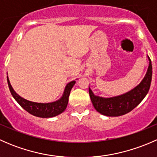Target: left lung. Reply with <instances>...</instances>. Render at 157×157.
<instances>
[{"instance_id":"left-lung-1","label":"left lung","mask_w":157,"mask_h":157,"mask_svg":"<svg viewBox=\"0 0 157 157\" xmlns=\"http://www.w3.org/2000/svg\"><path fill=\"white\" fill-rule=\"evenodd\" d=\"M148 57L149 66L142 81L127 93L113 97L96 96L89 86V93L95 109L105 116L116 117L125 115L133 110L144 99L150 90L152 80V64Z\"/></svg>"}]
</instances>
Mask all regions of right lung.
<instances>
[{
    "label": "right lung",
    "mask_w": 157,
    "mask_h": 157,
    "mask_svg": "<svg viewBox=\"0 0 157 157\" xmlns=\"http://www.w3.org/2000/svg\"><path fill=\"white\" fill-rule=\"evenodd\" d=\"M75 83V80L69 82L66 85L63 95L58 100L55 101V102H48V103H41V102H35L29 101L19 96L13 89L10 83V80H9L8 76H7V83H8L9 89H10V91L14 99L26 112H28L34 116L39 117V118H52V117L57 116V115L62 113L67 108L70 93H71V89L73 88Z\"/></svg>",
    "instance_id": "1"
}]
</instances>
